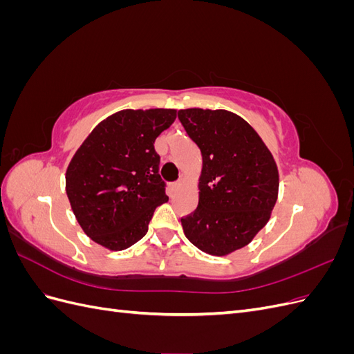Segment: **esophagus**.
I'll return each mask as SVG.
<instances>
[{
  "instance_id": "obj_1",
  "label": "esophagus",
  "mask_w": 354,
  "mask_h": 354,
  "mask_svg": "<svg viewBox=\"0 0 354 354\" xmlns=\"http://www.w3.org/2000/svg\"><path fill=\"white\" fill-rule=\"evenodd\" d=\"M178 186H180V183H178V181H176V183H171V185H169L171 190H176V189H177Z\"/></svg>"
}]
</instances>
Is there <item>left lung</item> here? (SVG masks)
Wrapping results in <instances>:
<instances>
[{
    "mask_svg": "<svg viewBox=\"0 0 354 354\" xmlns=\"http://www.w3.org/2000/svg\"><path fill=\"white\" fill-rule=\"evenodd\" d=\"M178 120L202 153L198 208L181 218L203 252L226 255L248 245L270 218L279 174L269 149L241 116L183 109Z\"/></svg>",
    "mask_w": 354,
    "mask_h": 354,
    "instance_id": "8db88e82",
    "label": "left lung"
}]
</instances>
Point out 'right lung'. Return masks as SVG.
Returning a JSON list of instances; mask_svg holds the SVG:
<instances>
[{
  "mask_svg": "<svg viewBox=\"0 0 354 354\" xmlns=\"http://www.w3.org/2000/svg\"><path fill=\"white\" fill-rule=\"evenodd\" d=\"M176 116V109L121 111L95 127L72 158L66 194L94 242L122 251L147 233L156 207L168 201L155 140Z\"/></svg>",
  "mask_w": 354,
  "mask_h": 354,
  "instance_id": "right-lung-1",
  "label": "right lung"
}]
</instances>
